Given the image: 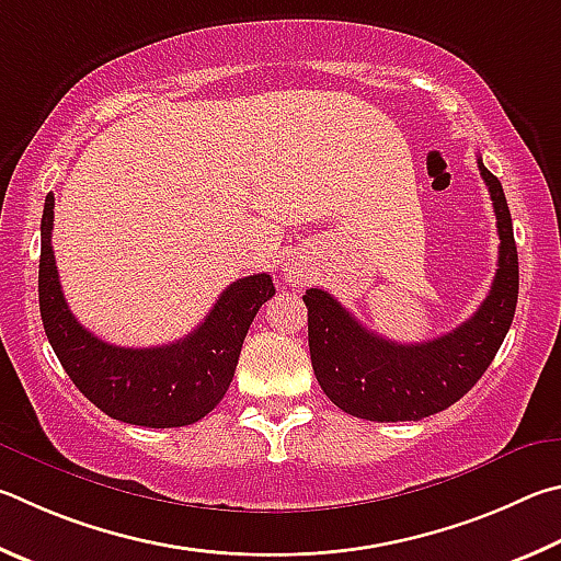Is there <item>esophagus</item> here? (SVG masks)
I'll return each mask as SVG.
<instances>
[{
	"mask_svg": "<svg viewBox=\"0 0 561 561\" xmlns=\"http://www.w3.org/2000/svg\"><path fill=\"white\" fill-rule=\"evenodd\" d=\"M286 278H288V283H293V286H302V280H306V268H302L300 263H288Z\"/></svg>",
	"mask_w": 561,
	"mask_h": 561,
	"instance_id": "obj_1",
	"label": "esophagus"
}]
</instances>
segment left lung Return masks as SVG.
Segmentation results:
<instances>
[{"mask_svg":"<svg viewBox=\"0 0 561 561\" xmlns=\"http://www.w3.org/2000/svg\"><path fill=\"white\" fill-rule=\"evenodd\" d=\"M497 219V273L463 325L436 340L399 345L352 318L328 290L310 288L308 342L316 377L332 404L367 421H419L468 394L485 375L515 318L519 268L503 184L478 157Z\"/></svg>","mask_w":561,"mask_h":561,"instance_id":"1","label":"left lung"}]
</instances>
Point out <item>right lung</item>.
Returning a JSON list of instances; mask_svg holds the SVG:
<instances>
[{
  "label": "right lung",
  "instance_id": "obj_1",
  "mask_svg": "<svg viewBox=\"0 0 561 561\" xmlns=\"http://www.w3.org/2000/svg\"><path fill=\"white\" fill-rule=\"evenodd\" d=\"M54 194L46 196L38 259V310L46 337L78 391L111 419L147 428L190 426L229 389L255 312L273 298L268 273L239 278L190 335L162 347H115L73 318L58 283Z\"/></svg>",
  "mask_w": 561,
  "mask_h": 561
}]
</instances>
